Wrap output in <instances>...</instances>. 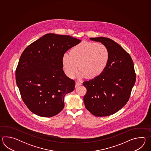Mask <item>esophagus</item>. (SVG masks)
I'll return each instance as SVG.
<instances>
[{
  "label": "esophagus",
  "mask_w": 151,
  "mask_h": 151,
  "mask_svg": "<svg viewBox=\"0 0 151 151\" xmlns=\"http://www.w3.org/2000/svg\"><path fill=\"white\" fill-rule=\"evenodd\" d=\"M81 85V83H80V82H78V81H77L76 82V87H77Z\"/></svg>",
  "instance_id": "34e87169"
}]
</instances>
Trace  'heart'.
I'll return each mask as SVG.
<instances>
[{
	"mask_svg": "<svg viewBox=\"0 0 151 151\" xmlns=\"http://www.w3.org/2000/svg\"><path fill=\"white\" fill-rule=\"evenodd\" d=\"M109 51L106 45L94 42H82L74 46L63 57V64L68 77L73 78L78 71L79 77L93 78L101 74L109 60Z\"/></svg>",
	"mask_w": 151,
	"mask_h": 151,
	"instance_id": "b5f03b06",
	"label": "heart"
}]
</instances>
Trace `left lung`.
<instances>
[{
    "instance_id": "left-lung-1",
    "label": "left lung",
    "mask_w": 151,
    "mask_h": 151,
    "mask_svg": "<svg viewBox=\"0 0 151 151\" xmlns=\"http://www.w3.org/2000/svg\"><path fill=\"white\" fill-rule=\"evenodd\" d=\"M90 39L106 45L110 56L109 64L101 74L83 83L87 90L83 102L94 116H110L129 100L136 80L133 61L130 55L112 39L103 37Z\"/></svg>"
}]
</instances>
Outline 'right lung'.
Instances as JSON below:
<instances>
[{
	"label": "right lung",
	"mask_w": 151,
	"mask_h": 151,
	"mask_svg": "<svg viewBox=\"0 0 151 151\" xmlns=\"http://www.w3.org/2000/svg\"><path fill=\"white\" fill-rule=\"evenodd\" d=\"M80 42L70 35L48 33L24 50L16 80L24 103L32 113L47 118L63 109L65 96L74 90L76 83L65 74L63 57Z\"/></svg>",
	"instance_id": "1"
}]
</instances>
